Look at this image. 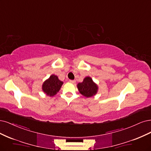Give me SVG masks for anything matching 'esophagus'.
<instances>
[{"instance_id": "1", "label": "esophagus", "mask_w": 151, "mask_h": 151, "mask_svg": "<svg viewBox=\"0 0 151 151\" xmlns=\"http://www.w3.org/2000/svg\"><path fill=\"white\" fill-rule=\"evenodd\" d=\"M69 82L72 83V84H75L76 81L75 80H73V81H72V80H69Z\"/></svg>"}]
</instances>
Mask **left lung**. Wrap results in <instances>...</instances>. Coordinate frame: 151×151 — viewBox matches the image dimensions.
I'll return each instance as SVG.
<instances>
[{
  "mask_svg": "<svg viewBox=\"0 0 151 151\" xmlns=\"http://www.w3.org/2000/svg\"><path fill=\"white\" fill-rule=\"evenodd\" d=\"M77 86L79 92L86 97L95 96L98 91V86L89 76L85 77L82 82L78 83Z\"/></svg>",
  "mask_w": 151,
  "mask_h": 151,
  "instance_id": "obj_1",
  "label": "left lung"
}]
</instances>
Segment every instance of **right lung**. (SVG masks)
<instances>
[{
  "label": "right lung",
  "mask_w": 151,
  "mask_h": 151,
  "mask_svg": "<svg viewBox=\"0 0 151 151\" xmlns=\"http://www.w3.org/2000/svg\"><path fill=\"white\" fill-rule=\"evenodd\" d=\"M63 82L59 79L58 77L52 74L45 80L42 86V90L44 93L49 97H53L60 91Z\"/></svg>",
  "instance_id": "right-lung-1"
}]
</instances>
